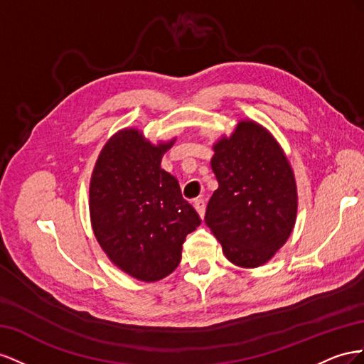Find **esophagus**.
<instances>
[{"instance_id": "34e87169", "label": "esophagus", "mask_w": 364, "mask_h": 364, "mask_svg": "<svg viewBox=\"0 0 364 364\" xmlns=\"http://www.w3.org/2000/svg\"><path fill=\"white\" fill-rule=\"evenodd\" d=\"M193 207H195V210L198 212V215L203 218L205 213V201L203 198H196L193 201Z\"/></svg>"}]
</instances>
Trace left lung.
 Wrapping results in <instances>:
<instances>
[{
  "label": "left lung",
  "mask_w": 364,
  "mask_h": 364,
  "mask_svg": "<svg viewBox=\"0 0 364 364\" xmlns=\"http://www.w3.org/2000/svg\"><path fill=\"white\" fill-rule=\"evenodd\" d=\"M218 189L205 224L224 256L242 268L264 265L291 235L297 188L291 166L274 137L253 120L237 122L230 137L213 144Z\"/></svg>",
  "instance_id": "8db88e82"
}]
</instances>
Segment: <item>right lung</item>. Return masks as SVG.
<instances>
[{"mask_svg": "<svg viewBox=\"0 0 364 364\" xmlns=\"http://www.w3.org/2000/svg\"><path fill=\"white\" fill-rule=\"evenodd\" d=\"M173 140L155 146L134 128L108 140L90 183L95 236L114 265L144 282L171 274L186 236L201 224L173 175L161 169Z\"/></svg>", "mask_w": 364, "mask_h": 364, "instance_id": "1", "label": "right lung"}]
</instances>
